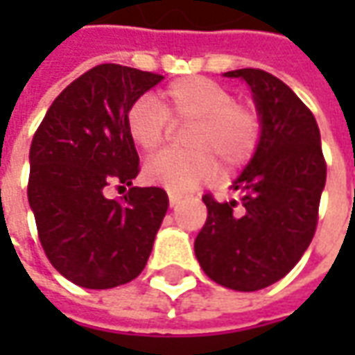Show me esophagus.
Returning a JSON list of instances; mask_svg holds the SVG:
<instances>
[{
  "mask_svg": "<svg viewBox=\"0 0 355 355\" xmlns=\"http://www.w3.org/2000/svg\"><path fill=\"white\" fill-rule=\"evenodd\" d=\"M178 200H180V198H178L177 193L169 192V203H171V207H175V205H177V203H178Z\"/></svg>",
  "mask_w": 355,
  "mask_h": 355,
  "instance_id": "esophagus-1",
  "label": "esophagus"
}]
</instances>
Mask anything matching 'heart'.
Masks as SVG:
<instances>
[{
    "label": "heart",
    "instance_id": "1",
    "mask_svg": "<svg viewBox=\"0 0 355 355\" xmlns=\"http://www.w3.org/2000/svg\"><path fill=\"white\" fill-rule=\"evenodd\" d=\"M171 125H186L182 150H163L148 159V180L184 193L215 180L218 163L236 171L257 152L262 135L259 110L234 101L228 89L205 78H182L162 89L157 96H140L125 114L127 132L142 152H155L167 140Z\"/></svg>",
    "mask_w": 355,
    "mask_h": 355
}]
</instances>
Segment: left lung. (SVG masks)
I'll use <instances>...</instances> for the list:
<instances>
[{
  "mask_svg": "<svg viewBox=\"0 0 355 355\" xmlns=\"http://www.w3.org/2000/svg\"><path fill=\"white\" fill-rule=\"evenodd\" d=\"M253 91L262 135L253 159L230 190L203 196L207 220L193 249L203 272L223 287L259 291L279 282L310 245L327 163L315 117L282 80L259 68L232 70Z\"/></svg>",
  "mask_w": 355,
  "mask_h": 355,
  "instance_id": "1",
  "label": "left lung"
}]
</instances>
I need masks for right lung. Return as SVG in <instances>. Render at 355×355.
<instances>
[{
	"label": "right lung",
	"instance_id": "obj_1",
	"mask_svg": "<svg viewBox=\"0 0 355 355\" xmlns=\"http://www.w3.org/2000/svg\"><path fill=\"white\" fill-rule=\"evenodd\" d=\"M163 76L98 64L53 101L30 146L28 201L37 236L57 272L85 289H112L144 270L169 198L132 186L108 200L112 184L131 186L139 154L125 125L135 101Z\"/></svg>",
	"mask_w": 355,
	"mask_h": 355
}]
</instances>
